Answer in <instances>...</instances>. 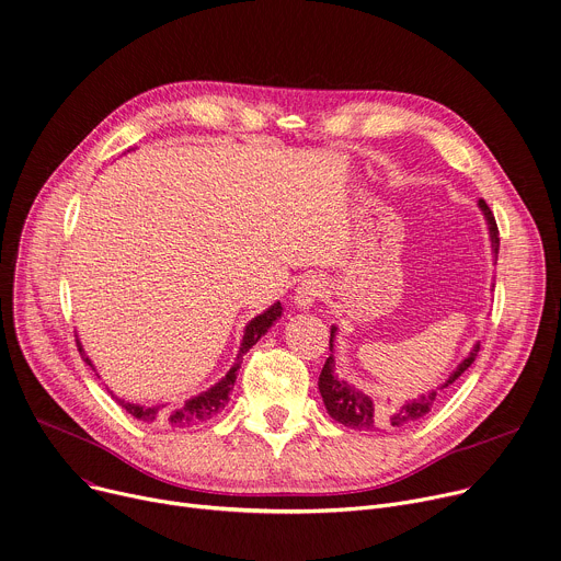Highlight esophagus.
Segmentation results:
<instances>
[{
  "label": "esophagus",
  "mask_w": 561,
  "mask_h": 561,
  "mask_svg": "<svg viewBox=\"0 0 561 561\" xmlns=\"http://www.w3.org/2000/svg\"><path fill=\"white\" fill-rule=\"evenodd\" d=\"M323 294H325V285H323L317 276H309V278H305V280L296 287L294 300H296V305H300V307H309V305H314L319 298H323Z\"/></svg>",
  "instance_id": "34e87169"
}]
</instances>
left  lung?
Instances as JSON below:
<instances>
[{
  "label": "left lung",
  "instance_id": "obj_1",
  "mask_svg": "<svg viewBox=\"0 0 561 561\" xmlns=\"http://www.w3.org/2000/svg\"><path fill=\"white\" fill-rule=\"evenodd\" d=\"M479 207L488 220V229H490V240H492V252L500 254V229H496V220L490 211V207L485 205V201H479ZM336 330V328H334ZM334 330H332V336H330V350H332V341H334ZM479 343L470 350L468 358H463L459 363V367L453 371L450 379L439 388H448L453 386L463 371L474 363L477 354H479ZM319 390H321V397H323V403L328 408V414L343 423L345 427H354V430H381V427H401V425H408L421 416H425L432 405H434V399H437V392H427V394H421L399 408H377L375 399L363 394L360 390H356L354 386L345 383V381H339V377L334 375V354L328 356L323 369H321V377H319Z\"/></svg>",
  "mask_w": 561,
  "mask_h": 561
}]
</instances>
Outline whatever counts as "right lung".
<instances>
[{
    "label": "right lung",
    "mask_w": 561,
    "mask_h": 561,
    "mask_svg": "<svg viewBox=\"0 0 561 561\" xmlns=\"http://www.w3.org/2000/svg\"><path fill=\"white\" fill-rule=\"evenodd\" d=\"M283 307L280 302H274L265 314L256 317L252 323H249L244 328V336H242V345H240V352H238V358L233 363V367L227 371L225 379L220 383H216L211 390L184 401V403H178V405H153V408H145V405H134V403H124L122 399L113 397L124 410H127L131 416H136L138 421H145V423H164V425H171V427H192L196 423H203L207 419H211L214 414H218L227 401H229V392L233 390V383H236V377H238V369H240V363H242V356L252 350L259 339L274 325V321L280 317ZM78 350L82 354V358L91 365L89 356L82 352V345L78 343Z\"/></svg>",
    "instance_id": "obj_1"
}]
</instances>
